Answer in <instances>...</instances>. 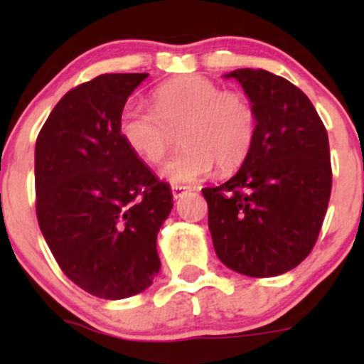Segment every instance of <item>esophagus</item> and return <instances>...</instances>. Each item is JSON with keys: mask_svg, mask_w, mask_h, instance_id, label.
Here are the masks:
<instances>
[{"mask_svg": "<svg viewBox=\"0 0 364 364\" xmlns=\"http://www.w3.org/2000/svg\"><path fill=\"white\" fill-rule=\"evenodd\" d=\"M171 190H173V196L176 200L181 198L185 193H188V186H181V185H173L171 186Z\"/></svg>", "mask_w": 364, "mask_h": 364, "instance_id": "esophagus-1", "label": "esophagus"}]
</instances>
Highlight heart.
Returning <instances> with one entry per match:
<instances>
[{
  "label": "heart",
  "instance_id": "heart-1",
  "mask_svg": "<svg viewBox=\"0 0 364 364\" xmlns=\"http://www.w3.org/2000/svg\"><path fill=\"white\" fill-rule=\"evenodd\" d=\"M118 129L124 144L152 164L162 161L179 132L183 147L162 166V174L181 185L208 176L215 166L220 174L240 169L257 140L258 116L243 92L191 75L157 87L154 109L128 102Z\"/></svg>",
  "mask_w": 364,
  "mask_h": 364
}]
</instances>
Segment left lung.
<instances>
[{
  "mask_svg": "<svg viewBox=\"0 0 364 364\" xmlns=\"http://www.w3.org/2000/svg\"><path fill=\"white\" fill-rule=\"evenodd\" d=\"M258 116L253 150L224 185L203 188L217 257L250 277L294 269L318 240L330 191L328 135L303 90L267 70L225 75Z\"/></svg>",
  "mask_w": 364,
  "mask_h": 364,
  "instance_id": "obj_1",
  "label": "left lung"
}]
</instances>
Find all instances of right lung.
<instances>
[{
	"instance_id": "add662e5",
	"label": "right lung",
	"mask_w": 364,
	"mask_h": 364,
	"mask_svg": "<svg viewBox=\"0 0 364 364\" xmlns=\"http://www.w3.org/2000/svg\"><path fill=\"white\" fill-rule=\"evenodd\" d=\"M149 73H104L66 92L36 141V212L70 281L102 299L145 291L161 270L157 232L173 208L119 135V112Z\"/></svg>"
}]
</instances>
